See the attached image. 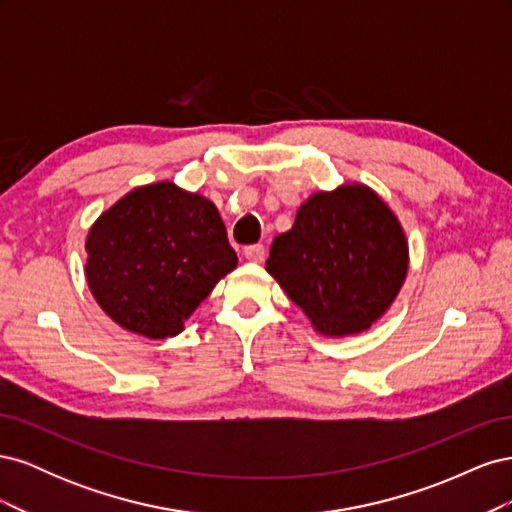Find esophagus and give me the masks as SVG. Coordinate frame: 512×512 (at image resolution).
Segmentation results:
<instances>
[{"label":"esophagus","mask_w":512,"mask_h":512,"mask_svg":"<svg viewBox=\"0 0 512 512\" xmlns=\"http://www.w3.org/2000/svg\"><path fill=\"white\" fill-rule=\"evenodd\" d=\"M243 254H245V258H247V260H252V262H262V260H265L267 250H265V245H262V243H254V245H247L245 250H243Z\"/></svg>","instance_id":"1"}]
</instances>
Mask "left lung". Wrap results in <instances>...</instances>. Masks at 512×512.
Returning a JSON list of instances; mask_svg holds the SVG:
<instances>
[{"mask_svg":"<svg viewBox=\"0 0 512 512\" xmlns=\"http://www.w3.org/2000/svg\"><path fill=\"white\" fill-rule=\"evenodd\" d=\"M406 269L399 222L363 185L307 198L267 260V271L327 335L367 329L397 297Z\"/></svg>","mask_w":512,"mask_h":512,"instance_id":"8db88e82","label":"left lung"}]
</instances>
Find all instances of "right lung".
<instances>
[{
    "instance_id": "1",
    "label": "right lung",
    "mask_w": 512,
    "mask_h": 512,
    "mask_svg": "<svg viewBox=\"0 0 512 512\" xmlns=\"http://www.w3.org/2000/svg\"><path fill=\"white\" fill-rule=\"evenodd\" d=\"M85 247L87 282L100 307L151 339L177 335L237 267L215 205L166 181L136 188L102 213Z\"/></svg>"
}]
</instances>
